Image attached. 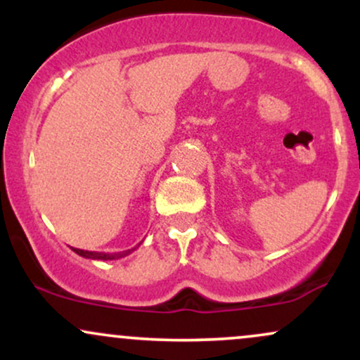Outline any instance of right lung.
Wrapping results in <instances>:
<instances>
[{"label":"right lung","instance_id":"add662e5","mask_svg":"<svg viewBox=\"0 0 360 360\" xmlns=\"http://www.w3.org/2000/svg\"><path fill=\"white\" fill-rule=\"evenodd\" d=\"M140 245V243H139ZM137 245V247H139ZM137 247H134V249H128V250H123V252H113V254H108V252H91V250H82V249H74L72 250L76 252L77 255H81V257H86V259H94V260H115V259H122V257H127L128 254H131Z\"/></svg>","mask_w":360,"mask_h":360}]
</instances>
